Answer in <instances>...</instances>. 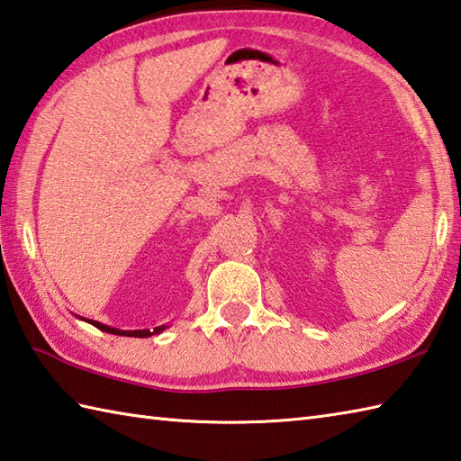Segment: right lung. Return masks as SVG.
<instances>
[{"label": "right lung", "instance_id": "1", "mask_svg": "<svg viewBox=\"0 0 461 461\" xmlns=\"http://www.w3.org/2000/svg\"><path fill=\"white\" fill-rule=\"evenodd\" d=\"M92 323V326H95L97 330H102V331H107V333H115V336H128V338H149V336H153V333H159V331H164L166 328L164 326H159V328H156V330H133V331H123V330H115V328H110V326H104V323H99V321H89Z\"/></svg>", "mask_w": 461, "mask_h": 461}]
</instances>
